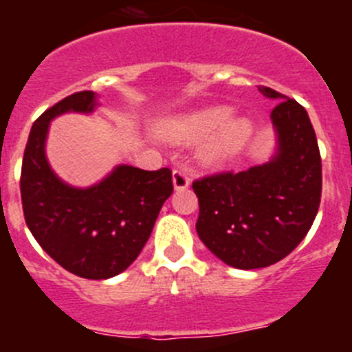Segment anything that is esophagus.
<instances>
[{
  "label": "esophagus",
  "instance_id": "34e87169",
  "mask_svg": "<svg viewBox=\"0 0 352 352\" xmlns=\"http://www.w3.org/2000/svg\"><path fill=\"white\" fill-rule=\"evenodd\" d=\"M173 183L176 190H185L190 185V178H188V173L183 169H174L173 173Z\"/></svg>",
  "mask_w": 352,
  "mask_h": 352
}]
</instances>
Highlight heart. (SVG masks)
<instances>
[{
    "label": "heart",
    "instance_id": "obj_1",
    "mask_svg": "<svg viewBox=\"0 0 352 352\" xmlns=\"http://www.w3.org/2000/svg\"><path fill=\"white\" fill-rule=\"evenodd\" d=\"M229 116V107H206L167 120L160 125V133L169 141L192 144L203 141L213 133L201 155L208 164H222L231 160L243 149L252 132L250 121L245 118H234L227 122Z\"/></svg>",
    "mask_w": 352,
    "mask_h": 352
}]
</instances>
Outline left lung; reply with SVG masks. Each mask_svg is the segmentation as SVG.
<instances>
[{
  "label": "left lung",
  "mask_w": 352,
  "mask_h": 352,
  "mask_svg": "<svg viewBox=\"0 0 352 352\" xmlns=\"http://www.w3.org/2000/svg\"><path fill=\"white\" fill-rule=\"evenodd\" d=\"M276 105L272 121L278 153L241 173L222 170L194 179L195 229L214 256L232 268L256 270L289 256L310 231L321 204L322 166L316 132L303 105L266 86Z\"/></svg>",
  "instance_id": "obj_1"
}]
</instances>
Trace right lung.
I'll list each match as a JSON object with an SVG mask.
<instances>
[{"mask_svg": "<svg viewBox=\"0 0 352 352\" xmlns=\"http://www.w3.org/2000/svg\"><path fill=\"white\" fill-rule=\"evenodd\" d=\"M93 105L95 93L77 91L33 123L21 169V199L31 234L56 263L82 278L104 280L138 259L174 188L169 167L121 166L84 190L56 178L43 151L49 121L67 111L89 113Z\"/></svg>", "mask_w": 352, "mask_h": 352, "instance_id": "obj_1", "label": "right lung"}]
</instances>
